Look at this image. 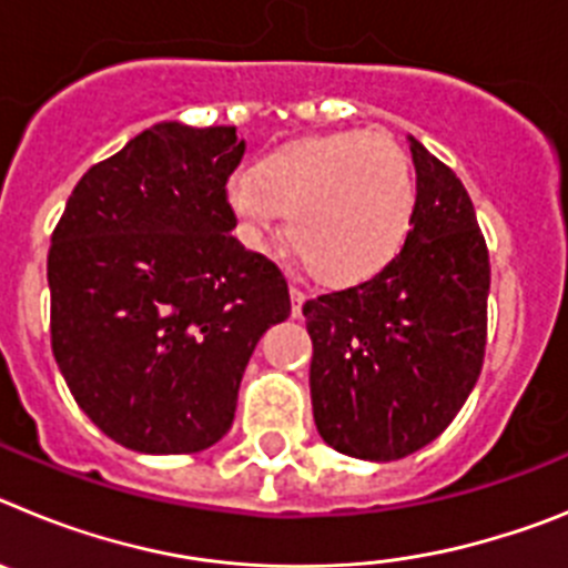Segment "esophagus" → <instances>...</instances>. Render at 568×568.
I'll return each mask as SVG.
<instances>
[{"instance_id": "esophagus-1", "label": "esophagus", "mask_w": 568, "mask_h": 568, "mask_svg": "<svg viewBox=\"0 0 568 568\" xmlns=\"http://www.w3.org/2000/svg\"><path fill=\"white\" fill-rule=\"evenodd\" d=\"M290 298H293V315L298 318L301 315V307H304V301H307V293L298 287H290Z\"/></svg>"}]
</instances>
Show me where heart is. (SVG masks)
<instances>
[{
  "instance_id": "b5f03b06",
  "label": "heart",
  "mask_w": 568,
  "mask_h": 568,
  "mask_svg": "<svg viewBox=\"0 0 568 568\" xmlns=\"http://www.w3.org/2000/svg\"><path fill=\"white\" fill-rule=\"evenodd\" d=\"M227 202L250 244L284 227L304 267L327 284H358L395 258L413 222L409 159L384 133L301 139L227 179Z\"/></svg>"
}]
</instances>
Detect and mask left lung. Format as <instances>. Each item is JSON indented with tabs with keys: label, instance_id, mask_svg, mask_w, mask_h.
Masks as SVG:
<instances>
[{
	"label": "left lung",
	"instance_id": "8db88e82",
	"mask_svg": "<svg viewBox=\"0 0 568 568\" xmlns=\"http://www.w3.org/2000/svg\"><path fill=\"white\" fill-rule=\"evenodd\" d=\"M415 210L404 250L364 284L304 304L318 435L361 460H398L460 413L486 349L489 253L458 175L406 135Z\"/></svg>",
	"mask_w": 568,
	"mask_h": 568
}]
</instances>
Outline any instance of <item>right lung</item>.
<instances>
[{"instance_id": "add662e5", "label": "right lung", "mask_w": 568, "mask_h": 568, "mask_svg": "<svg viewBox=\"0 0 568 568\" xmlns=\"http://www.w3.org/2000/svg\"><path fill=\"white\" fill-rule=\"evenodd\" d=\"M244 148L235 128L153 124L82 175L50 239L57 364L133 453L222 440L255 344L290 315L281 270L233 235Z\"/></svg>"}]
</instances>
